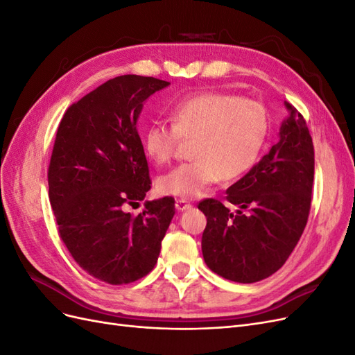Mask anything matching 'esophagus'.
I'll return each mask as SVG.
<instances>
[{
    "label": "esophagus",
    "mask_w": 355,
    "mask_h": 355,
    "mask_svg": "<svg viewBox=\"0 0 355 355\" xmlns=\"http://www.w3.org/2000/svg\"><path fill=\"white\" fill-rule=\"evenodd\" d=\"M175 206H176V209H178L179 211H185V210H189V209L192 207V204H191L189 201L184 200V198H178Z\"/></svg>",
    "instance_id": "34e87169"
}]
</instances>
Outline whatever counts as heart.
<instances>
[{"instance_id": "obj_1", "label": "heart", "mask_w": 355, "mask_h": 355, "mask_svg": "<svg viewBox=\"0 0 355 355\" xmlns=\"http://www.w3.org/2000/svg\"><path fill=\"white\" fill-rule=\"evenodd\" d=\"M171 124L155 121L144 135L148 157L166 164L176 155L182 139H194L196 159L158 179L161 194L196 198L222 178L245 175L259 159L268 135L270 114L253 99L225 92H204L180 99L170 111Z\"/></svg>"}]
</instances>
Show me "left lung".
Listing matches in <instances>:
<instances>
[{"label":"left lung","instance_id":"left-lung-1","mask_svg":"<svg viewBox=\"0 0 355 355\" xmlns=\"http://www.w3.org/2000/svg\"><path fill=\"white\" fill-rule=\"evenodd\" d=\"M280 141L249 173L227 189L231 213L206 198L201 250L213 272L235 283H256L277 272L302 235L313 200L314 145L305 118L284 102Z\"/></svg>","mask_w":355,"mask_h":355}]
</instances>
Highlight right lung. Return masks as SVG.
Returning a JSON list of instances; mask_svg holds the SVG:
<instances>
[{
  "instance_id": "add662e5",
  "label": "right lung",
  "mask_w": 355,
  "mask_h": 355,
  "mask_svg": "<svg viewBox=\"0 0 355 355\" xmlns=\"http://www.w3.org/2000/svg\"><path fill=\"white\" fill-rule=\"evenodd\" d=\"M170 83L141 75L108 80L63 114L49 164V198L60 240L83 270L108 284L133 283L154 270L175 198L124 209L151 189L137 118Z\"/></svg>"
}]
</instances>
